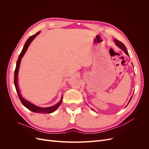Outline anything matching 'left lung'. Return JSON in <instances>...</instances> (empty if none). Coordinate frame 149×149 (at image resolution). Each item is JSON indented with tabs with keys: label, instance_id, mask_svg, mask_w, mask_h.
I'll list each match as a JSON object with an SVG mask.
<instances>
[{
	"label": "left lung",
	"instance_id": "left-lung-1",
	"mask_svg": "<svg viewBox=\"0 0 149 149\" xmlns=\"http://www.w3.org/2000/svg\"><path fill=\"white\" fill-rule=\"evenodd\" d=\"M114 42H115V43H116V45L117 46H118V47H119L120 49H123V50L125 52V53L126 54V55L129 56V53H128V52H127V49H126L125 46L124 45L123 43H122V42H120V41H119V40H116V39L114 40ZM132 97V96L131 97V98H130V100L129 102L130 101V100H131ZM129 103H128V104H129Z\"/></svg>",
	"mask_w": 149,
	"mask_h": 149
}]
</instances>
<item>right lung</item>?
<instances>
[{
    "mask_svg": "<svg viewBox=\"0 0 149 149\" xmlns=\"http://www.w3.org/2000/svg\"><path fill=\"white\" fill-rule=\"evenodd\" d=\"M39 33H40V31H38V32H37L34 35L31 36V37H29V39L26 40V43H25V45L24 46L23 49H22V52L20 54L19 58H18V60H17V63H16V68H15V73H14V84H15L16 91H17V93L18 94V96H19L20 100L22 102V104H23L25 107L27 108V109H29L30 111L34 112H37V113L49 114V113H52V112L55 111L56 109H57L58 107L60 106L61 103L62 102L63 96L61 97L60 101L59 102H58L56 104H55V106L48 107H38L37 106H35V105L33 104H31V102L25 100V99L23 97H22V95L20 94V89L19 88V86H18V73H19V68H20V65L22 58L25 55V53L26 52V50H27V49H28V48L30 45V44L31 43V42L33 41V40L36 37H37V36Z\"/></svg>",
    "mask_w": 149,
    "mask_h": 149,
    "instance_id": "obj_1",
    "label": "right lung"
}]
</instances>
